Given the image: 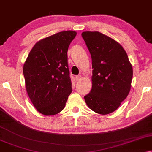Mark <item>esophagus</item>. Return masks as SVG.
Instances as JSON below:
<instances>
[{
	"instance_id": "34e87169",
	"label": "esophagus",
	"mask_w": 152,
	"mask_h": 152,
	"mask_svg": "<svg viewBox=\"0 0 152 152\" xmlns=\"http://www.w3.org/2000/svg\"><path fill=\"white\" fill-rule=\"evenodd\" d=\"M80 79H81V75H76L75 76L76 81H79Z\"/></svg>"
}]
</instances>
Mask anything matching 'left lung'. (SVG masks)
Here are the masks:
<instances>
[{"label": "left lung", "instance_id": "1", "mask_svg": "<svg viewBox=\"0 0 152 152\" xmlns=\"http://www.w3.org/2000/svg\"><path fill=\"white\" fill-rule=\"evenodd\" d=\"M92 57V87L84 99L92 111L106 115L115 111L130 92L132 67L118 42L99 32L81 33Z\"/></svg>", "mask_w": 152, "mask_h": 152}]
</instances>
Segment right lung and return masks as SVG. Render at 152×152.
<instances>
[{
    "mask_svg": "<svg viewBox=\"0 0 152 152\" xmlns=\"http://www.w3.org/2000/svg\"><path fill=\"white\" fill-rule=\"evenodd\" d=\"M76 34L67 30L42 39L32 48L24 63L28 95L43 115L61 111L72 92L67 52Z\"/></svg>",
    "mask_w": 152,
    "mask_h": 152,
    "instance_id": "1",
    "label": "right lung"
}]
</instances>
